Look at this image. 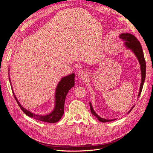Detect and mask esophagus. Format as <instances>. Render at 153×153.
<instances>
[{"instance_id": "34e87169", "label": "esophagus", "mask_w": 153, "mask_h": 153, "mask_svg": "<svg viewBox=\"0 0 153 153\" xmlns=\"http://www.w3.org/2000/svg\"><path fill=\"white\" fill-rule=\"evenodd\" d=\"M77 76L83 80L86 79V73L83 70H80L77 73Z\"/></svg>"}]
</instances>
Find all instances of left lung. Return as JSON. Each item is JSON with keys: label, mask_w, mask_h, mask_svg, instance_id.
<instances>
[{"label": "left lung", "mask_w": 153, "mask_h": 153, "mask_svg": "<svg viewBox=\"0 0 153 153\" xmlns=\"http://www.w3.org/2000/svg\"><path fill=\"white\" fill-rule=\"evenodd\" d=\"M119 37L122 39V41H123V45L125 47V48L128 50H129L132 51V53L136 56L137 57L140 66V71H141V83L140 85V88H139V92L137 96V97H139L141 94L143 85L145 80V76H146V63L144 58L143 52L142 50V46L140 45V42L137 40V39L133 34L129 33H122L119 35ZM90 110L91 112L93 115H94L100 122H111L113 120H116V119H106L104 118H102L100 117L94 110L93 108L92 104L91 102H90ZM135 105H134L128 111L127 114H128L132 110V109Z\"/></svg>", "instance_id": "obj_1"}]
</instances>
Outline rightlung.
<instances>
[{"instance_id":"right-lung-1","label":"right lung","mask_w":153,"mask_h":153,"mask_svg":"<svg viewBox=\"0 0 153 153\" xmlns=\"http://www.w3.org/2000/svg\"><path fill=\"white\" fill-rule=\"evenodd\" d=\"M8 74H9V80L11 83V86L12 87L10 77V68H8ZM74 77L75 74L74 73L63 77L59 82L58 83L54 94V109L48 114H35L28 110L21 105L20 103L17 99L14 92L12 87V91L13 93L14 97L17 101L19 107L22 111L28 116L33 118L36 120L40 121L48 122V123H56L62 117L64 113V104L66 98L67 94L69 90L74 86Z\"/></svg>"}]
</instances>
